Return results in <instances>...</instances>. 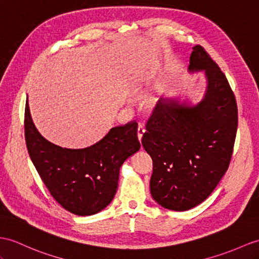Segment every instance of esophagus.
Returning a JSON list of instances; mask_svg holds the SVG:
<instances>
[{
  "label": "esophagus",
  "instance_id": "obj_1",
  "mask_svg": "<svg viewBox=\"0 0 259 259\" xmlns=\"http://www.w3.org/2000/svg\"><path fill=\"white\" fill-rule=\"evenodd\" d=\"M145 131H146V128H145V126H144L143 124L138 125V128H137V137H138V140H140V142L142 141V138H143V135H144V133H145Z\"/></svg>",
  "mask_w": 259,
  "mask_h": 259
}]
</instances>
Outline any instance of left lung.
I'll return each instance as SVG.
<instances>
[{
	"label": "left lung",
	"mask_w": 259,
	"mask_h": 259,
	"mask_svg": "<svg viewBox=\"0 0 259 259\" xmlns=\"http://www.w3.org/2000/svg\"><path fill=\"white\" fill-rule=\"evenodd\" d=\"M189 70H204L203 100L194 106L158 102L142 140L153 159L151 197L174 211L203 202L218 186L230 165L238 122L234 92L202 46L192 48Z\"/></svg>",
	"instance_id": "obj_1"
}]
</instances>
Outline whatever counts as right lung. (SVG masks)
I'll list each match as a JSON object with an SVG mask.
<instances>
[{"label": "right lung", "mask_w": 259, "mask_h": 259, "mask_svg": "<svg viewBox=\"0 0 259 259\" xmlns=\"http://www.w3.org/2000/svg\"><path fill=\"white\" fill-rule=\"evenodd\" d=\"M24 127L29 157L50 194L62 207L81 217L111 203L119 168L141 148L135 121L111 128L100 142L83 149L61 148L46 141L35 127L28 103Z\"/></svg>", "instance_id": "right-lung-1"}]
</instances>
